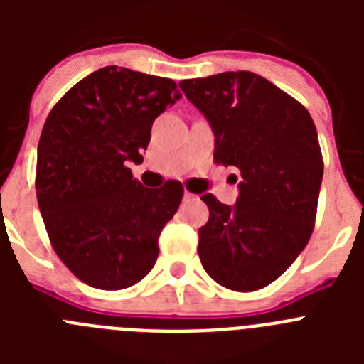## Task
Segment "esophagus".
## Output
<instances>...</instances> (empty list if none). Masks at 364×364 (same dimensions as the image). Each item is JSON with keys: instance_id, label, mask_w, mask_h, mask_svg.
Instances as JSON below:
<instances>
[{"instance_id": "esophagus-1", "label": "esophagus", "mask_w": 364, "mask_h": 364, "mask_svg": "<svg viewBox=\"0 0 364 364\" xmlns=\"http://www.w3.org/2000/svg\"><path fill=\"white\" fill-rule=\"evenodd\" d=\"M195 198H197V197H195V195H193V193H189V191H186V193H184V200H186V202L195 200Z\"/></svg>"}]
</instances>
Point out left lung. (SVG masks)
Listing matches in <instances>:
<instances>
[{
	"instance_id": "1",
	"label": "left lung",
	"mask_w": 364,
	"mask_h": 364,
	"mask_svg": "<svg viewBox=\"0 0 364 364\" xmlns=\"http://www.w3.org/2000/svg\"><path fill=\"white\" fill-rule=\"evenodd\" d=\"M180 89L213 127L215 164L242 176L235 205L200 197L210 208L198 230L200 262L228 290H260L314 231L324 167L315 124L304 105L250 70L182 80Z\"/></svg>"
}]
</instances>
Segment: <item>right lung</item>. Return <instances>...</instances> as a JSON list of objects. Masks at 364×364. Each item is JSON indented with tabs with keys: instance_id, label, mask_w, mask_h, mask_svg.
Listing matches in <instances>:
<instances>
[{
	"instance_id": "obj_1",
	"label": "right lung",
	"mask_w": 364,
	"mask_h": 364,
	"mask_svg": "<svg viewBox=\"0 0 364 364\" xmlns=\"http://www.w3.org/2000/svg\"><path fill=\"white\" fill-rule=\"evenodd\" d=\"M178 98L173 80L109 65L70 87L45 120L38 205L56 255L92 288H129L156 262L184 188H144L127 166L142 162L154 118Z\"/></svg>"
}]
</instances>
